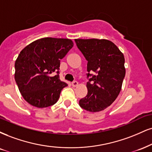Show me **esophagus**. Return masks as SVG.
Here are the masks:
<instances>
[{"instance_id":"1","label":"esophagus","mask_w":152,"mask_h":152,"mask_svg":"<svg viewBox=\"0 0 152 152\" xmlns=\"http://www.w3.org/2000/svg\"><path fill=\"white\" fill-rule=\"evenodd\" d=\"M71 85H72L73 87H76V86H77L78 85V83L76 81H74L72 82Z\"/></svg>"}]
</instances>
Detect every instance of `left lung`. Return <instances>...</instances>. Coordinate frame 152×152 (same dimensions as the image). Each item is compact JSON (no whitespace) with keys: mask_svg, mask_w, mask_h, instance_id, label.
Returning a JSON list of instances; mask_svg holds the SVG:
<instances>
[{"mask_svg":"<svg viewBox=\"0 0 152 152\" xmlns=\"http://www.w3.org/2000/svg\"><path fill=\"white\" fill-rule=\"evenodd\" d=\"M78 48L88 61V94L79 100L82 108L91 113L102 111L118 96L125 76V57L107 39H76ZM93 71L95 74L90 73Z\"/></svg>","mask_w":152,"mask_h":152,"instance_id":"left-lung-1","label":"left lung"}]
</instances>
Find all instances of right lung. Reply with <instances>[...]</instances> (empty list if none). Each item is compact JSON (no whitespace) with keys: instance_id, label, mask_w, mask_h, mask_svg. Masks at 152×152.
<instances>
[{"instance_id":"add662e5","label":"right lung","mask_w":152,"mask_h":152,"mask_svg":"<svg viewBox=\"0 0 152 152\" xmlns=\"http://www.w3.org/2000/svg\"><path fill=\"white\" fill-rule=\"evenodd\" d=\"M73 46L69 39L45 37L21 51L15 63V79L29 104L42 108L57 102L61 90L67 86L59 79L60 60Z\"/></svg>"}]
</instances>
